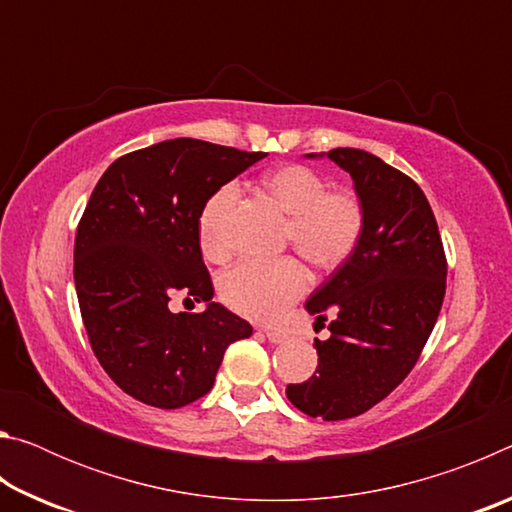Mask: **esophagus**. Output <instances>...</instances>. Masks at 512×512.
Wrapping results in <instances>:
<instances>
[{
	"instance_id": "obj_1",
	"label": "esophagus",
	"mask_w": 512,
	"mask_h": 512,
	"mask_svg": "<svg viewBox=\"0 0 512 512\" xmlns=\"http://www.w3.org/2000/svg\"><path fill=\"white\" fill-rule=\"evenodd\" d=\"M264 334L271 343H284L289 339L287 332H282V329H273V327H264Z\"/></svg>"
}]
</instances>
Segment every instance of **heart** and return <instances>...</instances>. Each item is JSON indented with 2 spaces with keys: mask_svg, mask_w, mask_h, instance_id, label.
<instances>
[{
  "mask_svg": "<svg viewBox=\"0 0 512 512\" xmlns=\"http://www.w3.org/2000/svg\"><path fill=\"white\" fill-rule=\"evenodd\" d=\"M262 185L289 214L287 241L311 266L329 271L354 253L366 225V210L357 194L350 189L327 192V180L302 164H284L264 173ZM237 194L235 185L219 187L198 216V239L212 262H223L232 250L228 214ZM307 282V271L296 257L244 259L221 277V296L241 316L273 320L305 293Z\"/></svg>",
  "mask_w": 512,
  "mask_h": 512,
  "instance_id": "heart-1",
  "label": "heart"
}]
</instances>
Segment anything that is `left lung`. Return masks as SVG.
Segmentation results:
<instances>
[{"instance_id":"left-lung-1","label":"left lung","mask_w":512,"mask_h":512,"mask_svg":"<svg viewBox=\"0 0 512 512\" xmlns=\"http://www.w3.org/2000/svg\"><path fill=\"white\" fill-rule=\"evenodd\" d=\"M350 173L366 210L354 253L311 293L316 325L332 311L327 341L314 339L316 372L289 384V402L311 418L366 413L409 375L445 298L447 259L436 216L422 189L361 149L309 153Z\"/></svg>"}]
</instances>
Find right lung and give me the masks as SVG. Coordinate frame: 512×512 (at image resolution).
Segmentation results:
<instances>
[{
	"instance_id": "1",
	"label": "right lung",
	"mask_w": 512,
	"mask_h": 512,
	"mask_svg": "<svg viewBox=\"0 0 512 512\" xmlns=\"http://www.w3.org/2000/svg\"><path fill=\"white\" fill-rule=\"evenodd\" d=\"M264 155L178 137L121 155L94 187L74 241L76 296L92 352L135 400L158 409L196 402L228 345L253 334L212 302L198 216ZM178 290L206 302L201 315L172 314Z\"/></svg>"
}]
</instances>
